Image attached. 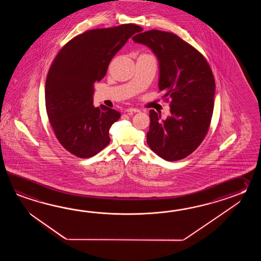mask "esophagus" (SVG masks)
I'll use <instances>...</instances> for the list:
<instances>
[{
  "instance_id": "34e87169",
  "label": "esophagus",
  "mask_w": 261,
  "mask_h": 261,
  "mask_svg": "<svg viewBox=\"0 0 261 261\" xmlns=\"http://www.w3.org/2000/svg\"><path fill=\"white\" fill-rule=\"evenodd\" d=\"M126 113H139L140 110L137 109V108H128V109H126Z\"/></svg>"
}]
</instances>
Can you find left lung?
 <instances>
[{"label": "left lung", "instance_id": "8db88e82", "mask_svg": "<svg viewBox=\"0 0 261 261\" xmlns=\"http://www.w3.org/2000/svg\"><path fill=\"white\" fill-rule=\"evenodd\" d=\"M133 40L156 56L159 89L164 98H171L166 119L150 110L146 142L165 161L183 160L197 149L210 127L216 89L210 65L198 50L172 33L151 30Z\"/></svg>", "mask_w": 261, "mask_h": 261}]
</instances>
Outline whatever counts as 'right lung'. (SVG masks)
<instances>
[{"mask_svg": "<svg viewBox=\"0 0 261 261\" xmlns=\"http://www.w3.org/2000/svg\"><path fill=\"white\" fill-rule=\"evenodd\" d=\"M142 30L135 24L90 30L56 56L45 81V107L56 137L72 155L88 159L110 143L109 129L120 113L94 107V83L105 77L113 57L128 38Z\"/></svg>", "mask_w": 261, "mask_h": 261, "instance_id": "1", "label": "right lung"}]
</instances>
